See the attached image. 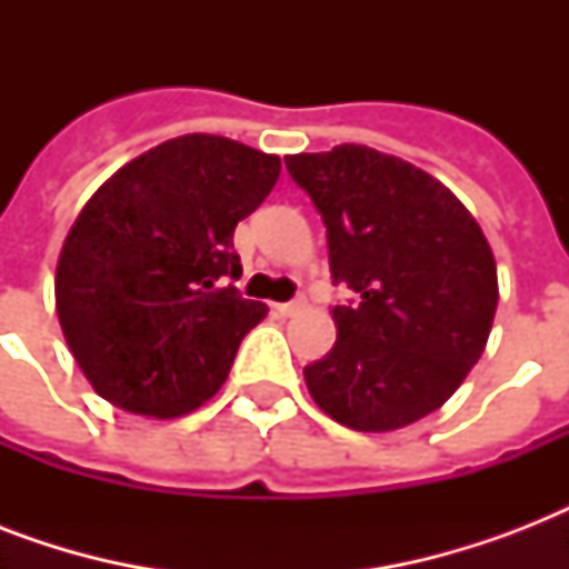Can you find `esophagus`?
Here are the masks:
<instances>
[{
	"instance_id": "obj_1",
	"label": "esophagus",
	"mask_w": 569,
	"mask_h": 569,
	"mask_svg": "<svg viewBox=\"0 0 569 569\" xmlns=\"http://www.w3.org/2000/svg\"><path fill=\"white\" fill-rule=\"evenodd\" d=\"M303 307H307V301L298 298V301H289V303H274V312L277 316H283V319H289V316H295V312H301Z\"/></svg>"
}]
</instances>
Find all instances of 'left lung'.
<instances>
[{"instance_id": "8db88e82", "label": "left lung", "mask_w": 569, "mask_h": 569, "mask_svg": "<svg viewBox=\"0 0 569 569\" xmlns=\"http://www.w3.org/2000/svg\"><path fill=\"white\" fill-rule=\"evenodd\" d=\"M328 227L337 346L303 369L312 401L351 431L419 422L485 355L499 280L469 209L422 168L363 144L286 156Z\"/></svg>"}]
</instances>
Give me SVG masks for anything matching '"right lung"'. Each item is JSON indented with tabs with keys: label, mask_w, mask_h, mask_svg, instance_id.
I'll return each instance as SVG.
<instances>
[{
	"label": "right lung",
	"mask_w": 569,
	"mask_h": 569,
	"mask_svg": "<svg viewBox=\"0 0 569 569\" xmlns=\"http://www.w3.org/2000/svg\"><path fill=\"white\" fill-rule=\"evenodd\" d=\"M280 177V159L221 136H180L102 182L67 232L56 310L76 363L109 405L173 419L223 387L268 307L239 277L232 230Z\"/></svg>",
	"instance_id": "right-lung-1"
}]
</instances>
